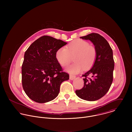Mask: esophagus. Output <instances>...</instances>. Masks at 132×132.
Segmentation results:
<instances>
[{"label": "esophagus", "instance_id": "34e87169", "mask_svg": "<svg viewBox=\"0 0 132 132\" xmlns=\"http://www.w3.org/2000/svg\"><path fill=\"white\" fill-rule=\"evenodd\" d=\"M76 78V76L75 75H70V79L71 80H74Z\"/></svg>", "mask_w": 132, "mask_h": 132}]
</instances>
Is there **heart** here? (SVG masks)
<instances>
[{
	"label": "heart",
	"instance_id": "b5f03b06",
	"mask_svg": "<svg viewBox=\"0 0 132 132\" xmlns=\"http://www.w3.org/2000/svg\"><path fill=\"white\" fill-rule=\"evenodd\" d=\"M96 56L95 47L82 39L75 40L67 48L62 47L56 52L57 60L62 67L68 65L74 57L75 63L66 68V70L72 74L78 73L83 69H90L94 64Z\"/></svg>",
	"mask_w": 132,
	"mask_h": 132
}]
</instances>
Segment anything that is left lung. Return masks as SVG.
I'll return each mask as SVG.
<instances>
[{"label":"left lung","mask_w":132,"mask_h":132,"mask_svg":"<svg viewBox=\"0 0 132 132\" xmlns=\"http://www.w3.org/2000/svg\"><path fill=\"white\" fill-rule=\"evenodd\" d=\"M80 38L93 43L97 56L93 68L82 75L84 86L76 90V94L83 100L94 101L106 94L112 84L114 68L113 51L107 40L98 34L92 33ZM90 75L92 77L89 78Z\"/></svg>","instance_id":"left-lung-1"}]
</instances>
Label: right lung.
<instances>
[{
    "label": "right lung",
    "mask_w": 132,
    "mask_h": 132,
    "mask_svg": "<svg viewBox=\"0 0 132 132\" xmlns=\"http://www.w3.org/2000/svg\"><path fill=\"white\" fill-rule=\"evenodd\" d=\"M67 43L44 36L35 40L24 54L22 65V83L27 95L34 101L44 103L54 100L61 83L69 75L57 60V50Z\"/></svg>",
    "instance_id": "obj_1"
}]
</instances>
